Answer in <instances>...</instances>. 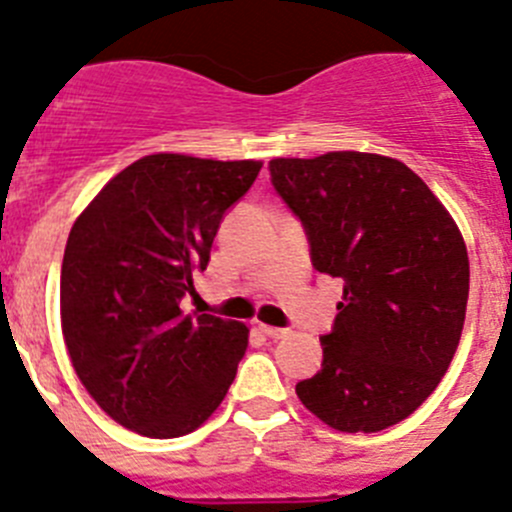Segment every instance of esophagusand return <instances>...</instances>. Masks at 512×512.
Listing matches in <instances>:
<instances>
[{"label":"esophagus","instance_id":"obj_1","mask_svg":"<svg viewBox=\"0 0 512 512\" xmlns=\"http://www.w3.org/2000/svg\"><path fill=\"white\" fill-rule=\"evenodd\" d=\"M259 330L264 332L269 340H284V337H289V330H284V327H271V325H259Z\"/></svg>","mask_w":512,"mask_h":512}]
</instances>
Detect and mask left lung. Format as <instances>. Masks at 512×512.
Returning <instances> with one entry per match:
<instances>
[{
  "label": "left lung",
  "mask_w": 512,
  "mask_h": 512,
  "mask_svg": "<svg viewBox=\"0 0 512 512\" xmlns=\"http://www.w3.org/2000/svg\"><path fill=\"white\" fill-rule=\"evenodd\" d=\"M271 182L299 215L320 274L342 279L322 368L297 383L337 431H383L414 414L447 373L467 312L470 259L457 223L393 157H276Z\"/></svg>",
  "instance_id": "left-lung-1"
}]
</instances>
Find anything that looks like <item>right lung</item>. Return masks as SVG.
<instances>
[{"instance_id": "right-lung-1", "label": "right lung", "mask_w": 512, "mask_h": 512, "mask_svg": "<svg viewBox=\"0 0 512 512\" xmlns=\"http://www.w3.org/2000/svg\"><path fill=\"white\" fill-rule=\"evenodd\" d=\"M261 159L157 152L86 205L65 243L60 327L75 375L116 424L142 437L190 434L213 416L248 348L243 322L182 314L220 218Z\"/></svg>"}]
</instances>
